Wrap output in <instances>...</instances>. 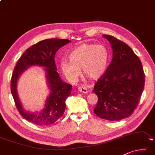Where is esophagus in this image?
<instances>
[{
	"mask_svg": "<svg viewBox=\"0 0 155 155\" xmlns=\"http://www.w3.org/2000/svg\"><path fill=\"white\" fill-rule=\"evenodd\" d=\"M78 91H79V92H82V93H84V94H86V93L88 92L86 87H85L84 85H79V86H78Z\"/></svg>",
	"mask_w": 155,
	"mask_h": 155,
	"instance_id": "obj_1",
	"label": "esophagus"
}]
</instances>
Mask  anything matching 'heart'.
Returning <instances> with one entry per match:
<instances>
[{"label":"heart","instance_id":"obj_1","mask_svg":"<svg viewBox=\"0 0 155 155\" xmlns=\"http://www.w3.org/2000/svg\"><path fill=\"white\" fill-rule=\"evenodd\" d=\"M68 57L69 60H61L60 65L69 79L72 81L77 80L81 68L83 75L96 79L101 77L106 70L109 53L103 45L82 44L74 49Z\"/></svg>","mask_w":155,"mask_h":155}]
</instances>
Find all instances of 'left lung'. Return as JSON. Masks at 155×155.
I'll use <instances>...</instances> for the list:
<instances>
[{
    "label": "left lung",
    "mask_w": 155,
    "mask_h": 155,
    "mask_svg": "<svg viewBox=\"0 0 155 155\" xmlns=\"http://www.w3.org/2000/svg\"><path fill=\"white\" fill-rule=\"evenodd\" d=\"M112 48V59L105 72L95 83L98 102L94 112L108 121L130 116L141 99L145 84L143 66L133 50L114 36L102 35Z\"/></svg>",
    "instance_id": "obj_1"
}]
</instances>
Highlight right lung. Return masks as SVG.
Here are the masks:
<instances>
[{
    "label": "right lung",
    "mask_w": 155,
    "mask_h": 155,
    "mask_svg": "<svg viewBox=\"0 0 155 155\" xmlns=\"http://www.w3.org/2000/svg\"><path fill=\"white\" fill-rule=\"evenodd\" d=\"M69 43L70 40L61 38L41 41L26 50L14 69L11 79V92L16 106L24 119L37 126L53 124L63 116L65 110V101L71 94L72 85L63 82L60 78L56 72L54 57L58 49ZM34 65L44 68L51 94L43 110L31 113L26 111L21 105L17 92V83L21 74Z\"/></svg>",
    "instance_id": "right-lung-1"
}]
</instances>
